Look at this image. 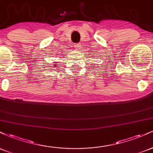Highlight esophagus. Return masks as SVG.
Segmentation results:
<instances>
[{
    "mask_svg": "<svg viewBox=\"0 0 153 153\" xmlns=\"http://www.w3.org/2000/svg\"><path fill=\"white\" fill-rule=\"evenodd\" d=\"M74 47L75 49H79L81 47V45L80 44H75V45H74Z\"/></svg>",
    "mask_w": 153,
    "mask_h": 153,
    "instance_id": "34e87169",
    "label": "esophagus"
}]
</instances>
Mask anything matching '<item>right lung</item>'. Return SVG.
Here are the masks:
<instances>
[{"label": "right lung", "mask_w": 153, "mask_h": 153, "mask_svg": "<svg viewBox=\"0 0 153 153\" xmlns=\"http://www.w3.org/2000/svg\"><path fill=\"white\" fill-rule=\"evenodd\" d=\"M54 66H56V65H55V64H54Z\"/></svg>", "instance_id": "obj_1"}]
</instances>
